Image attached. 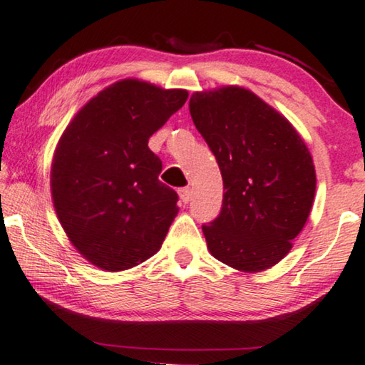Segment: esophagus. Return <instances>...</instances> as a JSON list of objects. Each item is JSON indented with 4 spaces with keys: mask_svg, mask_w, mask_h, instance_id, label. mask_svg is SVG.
<instances>
[{
    "mask_svg": "<svg viewBox=\"0 0 365 365\" xmlns=\"http://www.w3.org/2000/svg\"><path fill=\"white\" fill-rule=\"evenodd\" d=\"M178 197H180L182 203L187 205L188 201H190V198H192V190H190L188 187H183V188H180V190H178Z\"/></svg>",
    "mask_w": 365,
    "mask_h": 365,
    "instance_id": "34e87169",
    "label": "esophagus"
}]
</instances>
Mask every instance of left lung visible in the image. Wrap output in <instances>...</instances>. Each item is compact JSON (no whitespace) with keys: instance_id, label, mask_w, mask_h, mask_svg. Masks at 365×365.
<instances>
[{"instance_id":"8db88e82","label":"left lung","mask_w":365,"mask_h":365,"mask_svg":"<svg viewBox=\"0 0 365 365\" xmlns=\"http://www.w3.org/2000/svg\"><path fill=\"white\" fill-rule=\"evenodd\" d=\"M190 113L225 187L220 215L201 226L210 252L237 270L272 267L312 211L317 175L307 145L282 114L241 86L193 93Z\"/></svg>"}]
</instances>
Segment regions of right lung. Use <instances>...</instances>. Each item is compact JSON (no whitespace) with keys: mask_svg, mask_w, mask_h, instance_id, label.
<instances>
[{"mask_svg":"<svg viewBox=\"0 0 365 365\" xmlns=\"http://www.w3.org/2000/svg\"><path fill=\"white\" fill-rule=\"evenodd\" d=\"M185 90L118 81L81 108L51 172L53 206L78 252L96 267H134L159 251L178 195L159 180L149 138L187 101Z\"/></svg>","mask_w":365,"mask_h":365,"instance_id":"1","label":"right lung"}]
</instances>
